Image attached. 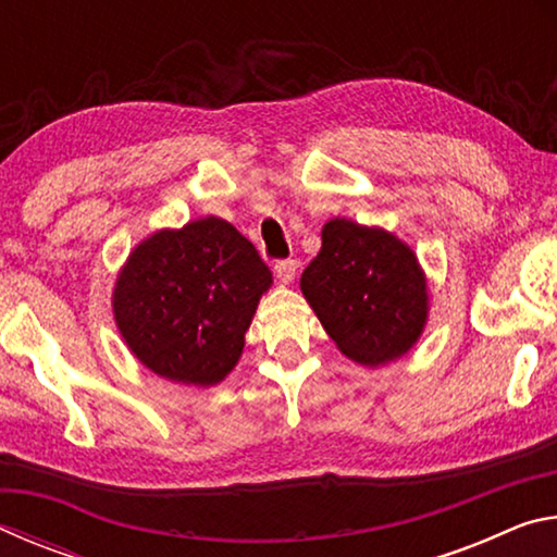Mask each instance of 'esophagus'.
Listing matches in <instances>:
<instances>
[{
	"instance_id": "1",
	"label": "esophagus",
	"mask_w": 557,
	"mask_h": 557,
	"mask_svg": "<svg viewBox=\"0 0 557 557\" xmlns=\"http://www.w3.org/2000/svg\"><path fill=\"white\" fill-rule=\"evenodd\" d=\"M275 275H277V280L280 282H292V277H295V272H297V260H292V258H287V260H277L275 262Z\"/></svg>"
}]
</instances>
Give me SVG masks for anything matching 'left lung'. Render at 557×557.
Instances as JSON below:
<instances>
[{
  "label": "left lung",
  "mask_w": 557,
  "mask_h": 557,
  "mask_svg": "<svg viewBox=\"0 0 557 557\" xmlns=\"http://www.w3.org/2000/svg\"><path fill=\"white\" fill-rule=\"evenodd\" d=\"M299 287L342 354L366 366L403 356L428 319L425 277L408 245L346 219L324 225Z\"/></svg>",
  "instance_id": "8db88e82"
}]
</instances>
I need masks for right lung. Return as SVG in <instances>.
Here are the masks:
<instances>
[{
    "label": "right lung",
    "mask_w": 557,
    "mask_h": 557,
    "mask_svg": "<svg viewBox=\"0 0 557 557\" xmlns=\"http://www.w3.org/2000/svg\"><path fill=\"white\" fill-rule=\"evenodd\" d=\"M272 272L221 219L159 231L139 243L115 285V322L139 361L169 381L213 385L245 346Z\"/></svg>",
    "instance_id": "right-lung-1"
}]
</instances>
